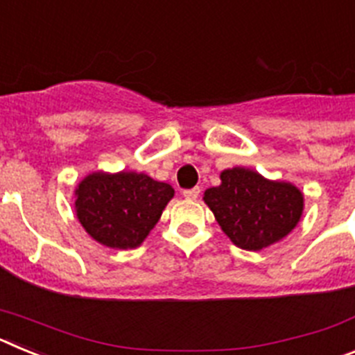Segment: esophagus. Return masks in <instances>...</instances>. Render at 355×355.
I'll list each match as a JSON object with an SVG mask.
<instances>
[{
    "label": "esophagus",
    "instance_id": "1",
    "mask_svg": "<svg viewBox=\"0 0 355 355\" xmlns=\"http://www.w3.org/2000/svg\"><path fill=\"white\" fill-rule=\"evenodd\" d=\"M200 193V188H188V190H183V197L184 199H190V200H196Z\"/></svg>",
    "mask_w": 355,
    "mask_h": 355
}]
</instances>
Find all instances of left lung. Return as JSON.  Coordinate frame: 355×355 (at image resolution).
I'll return each mask as SVG.
<instances>
[{
	"label": "left lung",
	"mask_w": 355,
	"mask_h": 355,
	"mask_svg": "<svg viewBox=\"0 0 355 355\" xmlns=\"http://www.w3.org/2000/svg\"><path fill=\"white\" fill-rule=\"evenodd\" d=\"M220 180L206 190L205 202L234 245L261 250L299 224L304 197L293 184L268 181L243 167L227 168Z\"/></svg>",
	"instance_id": "8db88e82"
}]
</instances>
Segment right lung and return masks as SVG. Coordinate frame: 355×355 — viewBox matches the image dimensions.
Instances as JSON below:
<instances>
[{"instance_id":"add662e5","label":"right lung","mask_w":355,"mask_h":355,"mask_svg":"<svg viewBox=\"0 0 355 355\" xmlns=\"http://www.w3.org/2000/svg\"><path fill=\"white\" fill-rule=\"evenodd\" d=\"M174 188L146 174L87 175L76 188V213L85 231L112 249H135L159 220Z\"/></svg>"}]
</instances>
